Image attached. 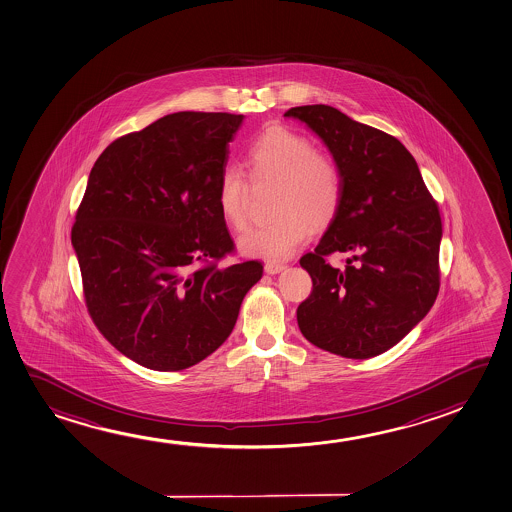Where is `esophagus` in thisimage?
<instances>
[{
    "instance_id": "esophagus-1",
    "label": "esophagus",
    "mask_w": 512,
    "mask_h": 512,
    "mask_svg": "<svg viewBox=\"0 0 512 512\" xmlns=\"http://www.w3.org/2000/svg\"><path fill=\"white\" fill-rule=\"evenodd\" d=\"M264 269H266L267 275H276V273H280V271L285 269V264H280V262H266Z\"/></svg>"
}]
</instances>
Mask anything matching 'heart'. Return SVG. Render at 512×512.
I'll return each instance as SVG.
<instances>
[{"label":"heart","mask_w":512,"mask_h":512,"mask_svg":"<svg viewBox=\"0 0 512 512\" xmlns=\"http://www.w3.org/2000/svg\"><path fill=\"white\" fill-rule=\"evenodd\" d=\"M246 167L255 181H275L273 220L246 230L243 252L283 260L296 252L310 230L324 229L338 216L343 202V174L334 158L317 151L306 135L285 126H269L252 142ZM216 204L232 229H245L248 181L237 167H225L216 188Z\"/></svg>","instance_id":"1"}]
</instances>
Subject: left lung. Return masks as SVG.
I'll return each instance as SVG.
<instances>
[{"label": "left lung", "instance_id": "left-lung-1", "mask_svg": "<svg viewBox=\"0 0 512 512\" xmlns=\"http://www.w3.org/2000/svg\"><path fill=\"white\" fill-rule=\"evenodd\" d=\"M322 137L343 174V202L315 252L299 264L312 276L297 306L304 338L349 359L394 347L430 312L440 289L442 218L414 156L393 135L331 105L292 107ZM348 255L338 270L326 260Z\"/></svg>", "mask_w": 512, "mask_h": 512}]
</instances>
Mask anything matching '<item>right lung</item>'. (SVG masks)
Instances as JSON below:
<instances>
[{
    "mask_svg": "<svg viewBox=\"0 0 512 512\" xmlns=\"http://www.w3.org/2000/svg\"><path fill=\"white\" fill-rule=\"evenodd\" d=\"M241 114L174 112L111 142L89 174L72 245L89 317L144 368L179 371L234 329L259 260L236 253L216 188Z\"/></svg>",
    "mask_w": 512,
    "mask_h": 512,
    "instance_id": "1",
    "label": "right lung"
}]
</instances>
